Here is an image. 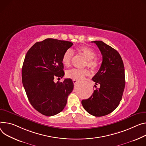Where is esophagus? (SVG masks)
I'll list each match as a JSON object with an SVG mask.
<instances>
[{"label":"esophagus","mask_w":146,"mask_h":146,"mask_svg":"<svg viewBox=\"0 0 146 146\" xmlns=\"http://www.w3.org/2000/svg\"><path fill=\"white\" fill-rule=\"evenodd\" d=\"M78 81L77 80H75V79H73V82L74 83V84H76L78 83Z\"/></svg>","instance_id":"34e87169"}]
</instances>
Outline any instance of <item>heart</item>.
I'll use <instances>...</instances> for the list:
<instances>
[{"label":"heart","instance_id":"1","mask_svg":"<svg viewBox=\"0 0 146 146\" xmlns=\"http://www.w3.org/2000/svg\"><path fill=\"white\" fill-rule=\"evenodd\" d=\"M80 54L83 55L87 59L86 66H88L92 70H96L99 66V62L98 60L95 58L96 57V52L87 46H82L78 50ZM73 56V51L69 49L66 50L63 55L62 58V63L66 66H68L71 62ZM90 74V71L87 69H72L68 70L66 73V75L69 78L75 80H80L85 76Z\"/></svg>","mask_w":146,"mask_h":146}]
</instances>
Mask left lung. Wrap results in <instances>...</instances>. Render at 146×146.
Here are the masks:
<instances>
[{
    "label": "left lung",
    "instance_id": "obj_1",
    "mask_svg": "<svg viewBox=\"0 0 146 146\" xmlns=\"http://www.w3.org/2000/svg\"><path fill=\"white\" fill-rule=\"evenodd\" d=\"M91 42L97 45L102 56L101 67L92 78L100 87L97 88L89 98L83 100L82 104L90 114L102 116L113 111L122 100L125 86V68L116 50L101 41Z\"/></svg>",
    "mask_w": 146,
    "mask_h": 146
}]
</instances>
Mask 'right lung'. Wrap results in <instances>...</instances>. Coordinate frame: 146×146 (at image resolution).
<instances>
[{"label": "right lung", "mask_w": 146, "mask_h": 146, "mask_svg": "<svg viewBox=\"0 0 146 146\" xmlns=\"http://www.w3.org/2000/svg\"><path fill=\"white\" fill-rule=\"evenodd\" d=\"M73 43L47 38L37 42L28 50L22 68V82L33 107L41 114L50 116L65 107L74 84L71 78L55 83L64 76L62 58Z\"/></svg>", "instance_id": "obj_1"}]
</instances>
